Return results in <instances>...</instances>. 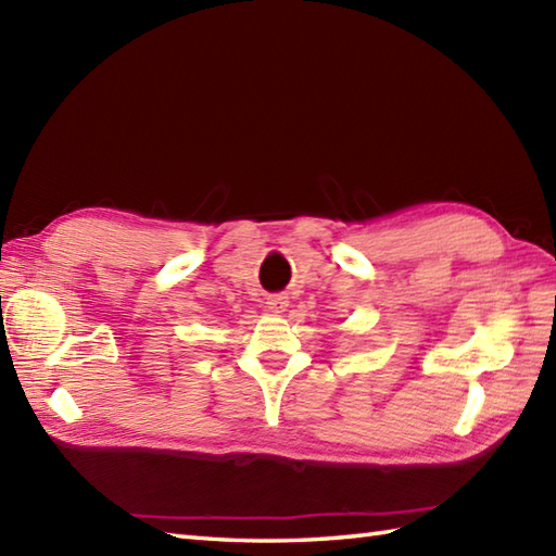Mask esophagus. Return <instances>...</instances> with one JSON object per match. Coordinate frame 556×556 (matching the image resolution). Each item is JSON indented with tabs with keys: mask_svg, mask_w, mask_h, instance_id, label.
I'll list each match as a JSON object with an SVG mask.
<instances>
[{
	"mask_svg": "<svg viewBox=\"0 0 556 556\" xmlns=\"http://www.w3.org/2000/svg\"><path fill=\"white\" fill-rule=\"evenodd\" d=\"M287 296H281V293H275V296H267V311L269 313H285L287 311Z\"/></svg>",
	"mask_w": 556,
	"mask_h": 556,
	"instance_id": "1",
	"label": "esophagus"
}]
</instances>
